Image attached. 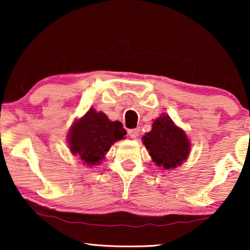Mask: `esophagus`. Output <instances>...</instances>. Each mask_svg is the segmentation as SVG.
Returning a JSON list of instances; mask_svg holds the SVG:
<instances>
[{
    "label": "esophagus",
    "instance_id": "esophagus-1",
    "mask_svg": "<svg viewBox=\"0 0 250 250\" xmlns=\"http://www.w3.org/2000/svg\"><path fill=\"white\" fill-rule=\"evenodd\" d=\"M140 134V128H134V129H129L128 131V135L129 138L132 139H136Z\"/></svg>",
    "mask_w": 250,
    "mask_h": 250
}]
</instances>
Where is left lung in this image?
I'll use <instances>...</instances> for the list:
<instances>
[{
  "label": "left lung",
  "instance_id": "8db88e82",
  "mask_svg": "<svg viewBox=\"0 0 250 250\" xmlns=\"http://www.w3.org/2000/svg\"><path fill=\"white\" fill-rule=\"evenodd\" d=\"M142 141L152 162L164 169H174L182 165L191 148L186 132L165 114L155 119L152 129L143 135Z\"/></svg>",
  "mask_w": 250,
  "mask_h": 250
}]
</instances>
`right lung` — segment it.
I'll use <instances>...</instances> for the list:
<instances>
[{"mask_svg": "<svg viewBox=\"0 0 250 250\" xmlns=\"http://www.w3.org/2000/svg\"><path fill=\"white\" fill-rule=\"evenodd\" d=\"M126 135L121 122H111L104 112L91 108L71 125L68 145L73 155L87 166H95L104 159L112 143Z\"/></svg>", "mask_w": 250, "mask_h": 250, "instance_id": "right-lung-1", "label": "right lung"}]
</instances>
